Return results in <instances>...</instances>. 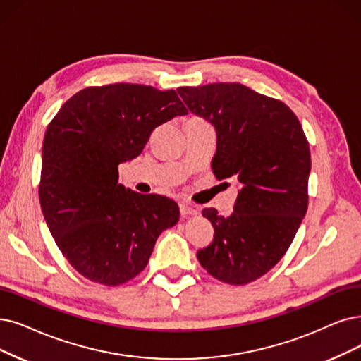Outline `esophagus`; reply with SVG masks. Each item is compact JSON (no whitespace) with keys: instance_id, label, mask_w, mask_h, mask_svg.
Listing matches in <instances>:
<instances>
[{"instance_id":"34e87169","label":"esophagus","mask_w":361,"mask_h":361,"mask_svg":"<svg viewBox=\"0 0 361 361\" xmlns=\"http://www.w3.org/2000/svg\"><path fill=\"white\" fill-rule=\"evenodd\" d=\"M179 209H180V214H182V216L197 214V212H198L191 203H186V201H182V203L179 204Z\"/></svg>"}]
</instances>
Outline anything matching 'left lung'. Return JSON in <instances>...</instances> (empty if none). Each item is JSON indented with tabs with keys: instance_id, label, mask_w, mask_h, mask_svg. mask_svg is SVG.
Wrapping results in <instances>:
<instances>
[{
	"instance_id": "1",
	"label": "left lung",
	"mask_w": 361,
	"mask_h": 361,
	"mask_svg": "<svg viewBox=\"0 0 361 361\" xmlns=\"http://www.w3.org/2000/svg\"><path fill=\"white\" fill-rule=\"evenodd\" d=\"M178 92L191 112L216 128L214 176L240 182L229 216L203 210L214 235L197 252L198 262L219 281L252 283L277 265L307 213L308 139L289 106L243 84L213 82Z\"/></svg>"
}]
</instances>
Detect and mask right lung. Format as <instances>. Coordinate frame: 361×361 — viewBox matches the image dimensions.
Returning <instances> with one entry per match:
<instances>
[{
    "label": "right lung",
    "instance_id": "add662e5",
    "mask_svg": "<svg viewBox=\"0 0 361 361\" xmlns=\"http://www.w3.org/2000/svg\"><path fill=\"white\" fill-rule=\"evenodd\" d=\"M186 112L175 90L118 82L80 90L47 126L39 204L82 277L111 287L135 279L158 235L179 221L173 200L118 183V164L142 152L155 127Z\"/></svg>",
    "mask_w": 361,
    "mask_h": 361
}]
</instances>
